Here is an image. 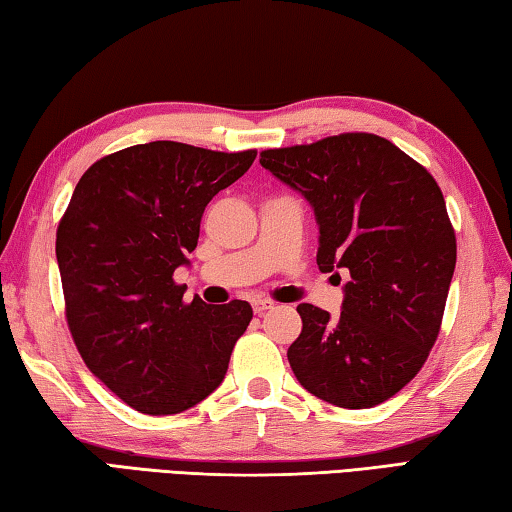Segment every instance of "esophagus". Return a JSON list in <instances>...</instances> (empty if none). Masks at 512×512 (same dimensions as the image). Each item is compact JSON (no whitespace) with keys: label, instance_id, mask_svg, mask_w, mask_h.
Here are the masks:
<instances>
[{"label":"esophagus","instance_id":"esophagus-1","mask_svg":"<svg viewBox=\"0 0 512 512\" xmlns=\"http://www.w3.org/2000/svg\"><path fill=\"white\" fill-rule=\"evenodd\" d=\"M268 309H273V300H266V298L253 300V311H255V314L262 316L264 311H268Z\"/></svg>","mask_w":512,"mask_h":512}]
</instances>
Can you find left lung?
Listing matches in <instances>:
<instances>
[{"label": "left lung", "mask_w": 512, "mask_h": 512, "mask_svg": "<svg viewBox=\"0 0 512 512\" xmlns=\"http://www.w3.org/2000/svg\"><path fill=\"white\" fill-rule=\"evenodd\" d=\"M259 162L314 207L320 271L350 273L336 320L298 305L293 375L343 409L386 402L418 375L443 325L456 266L443 192L420 162L372 133L266 149Z\"/></svg>", "instance_id": "left-lung-1"}]
</instances>
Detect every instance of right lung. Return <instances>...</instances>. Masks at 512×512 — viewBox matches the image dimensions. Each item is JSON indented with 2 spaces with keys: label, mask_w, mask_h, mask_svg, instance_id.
I'll list each match as a JSON object with an SVG mask.
<instances>
[{
  "label": "right lung",
  "mask_w": 512,
  "mask_h": 512,
  "mask_svg": "<svg viewBox=\"0 0 512 512\" xmlns=\"http://www.w3.org/2000/svg\"><path fill=\"white\" fill-rule=\"evenodd\" d=\"M255 155L128 146L83 173L58 223L69 334L92 375L135 411L173 415L205 400L253 318L244 300L185 302L173 273L198 244L205 205Z\"/></svg>",
  "instance_id": "add662e5"
}]
</instances>
